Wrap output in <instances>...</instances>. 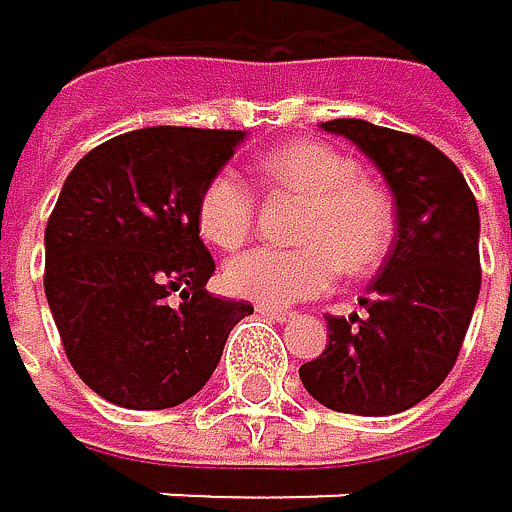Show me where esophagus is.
<instances>
[{
	"label": "esophagus",
	"mask_w": 512,
	"mask_h": 512,
	"mask_svg": "<svg viewBox=\"0 0 512 512\" xmlns=\"http://www.w3.org/2000/svg\"><path fill=\"white\" fill-rule=\"evenodd\" d=\"M261 316H270V319H276V322H285V319H291V310H282V307H270V304H258L254 307Z\"/></svg>",
	"instance_id": "obj_1"
}]
</instances>
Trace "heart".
<instances>
[{
	"mask_svg": "<svg viewBox=\"0 0 512 512\" xmlns=\"http://www.w3.org/2000/svg\"><path fill=\"white\" fill-rule=\"evenodd\" d=\"M261 187L304 199L291 248H251L227 264L224 285L230 294L270 307L298 304L322 294L338 270L365 276L387 258L396 233L390 193L359 174V165L328 144L291 141L254 162ZM258 199L233 178L214 174L196 199V230L214 248H239L251 230Z\"/></svg>",
	"mask_w": 512,
	"mask_h": 512,
	"instance_id": "obj_1",
	"label": "heart"
}]
</instances>
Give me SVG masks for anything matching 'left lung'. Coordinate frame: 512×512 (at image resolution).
<instances>
[{
    "label": "left lung",
    "instance_id": "1",
    "mask_svg": "<svg viewBox=\"0 0 512 512\" xmlns=\"http://www.w3.org/2000/svg\"><path fill=\"white\" fill-rule=\"evenodd\" d=\"M384 174L396 242L359 298L362 316H325L328 344L301 365L307 393L347 415H396L455 368L482 285L479 208L458 165L418 134L331 119Z\"/></svg>",
    "mask_w": 512,
    "mask_h": 512
}]
</instances>
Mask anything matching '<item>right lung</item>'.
Here are the masks:
<instances>
[{
  "label": "right lung",
  "instance_id": "obj_1",
  "mask_svg": "<svg viewBox=\"0 0 512 512\" xmlns=\"http://www.w3.org/2000/svg\"><path fill=\"white\" fill-rule=\"evenodd\" d=\"M242 137L137 128L85 153L64 181L45 227V298L76 375L113 405L187 402L254 313L205 291L214 258L196 230V199Z\"/></svg>",
  "mask_w": 512,
  "mask_h": 512
}]
</instances>
